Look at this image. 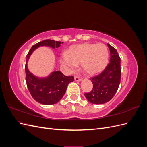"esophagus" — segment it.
Wrapping results in <instances>:
<instances>
[{
    "label": "esophagus",
    "mask_w": 147,
    "mask_h": 147,
    "mask_svg": "<svg viewBox=\"0 0 147 147\" xmlns=\"http://www.w3.org/2000/svg\"><path fill=\"white\" fill-rule=\"evenodd\" d=\"M74 79H75V81H76V82H81L82 80V78H80L77 77H75Z\"/></svg>",
    "instance_id": "34e87169"
}]
</instances>
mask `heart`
Instances as JSON below:
<instances>
[{"label": "heart", "mask_w": 147, "mask_h": 147, "mask_svg": "<svg viewBox=\"0 0 147 147\" xmlns=\"http://www.w3.org/2000/svg\"><path fill=\"white\" fill-rule=\"evenodd\" d=\"M109 51L104 43H83L71 46L61 53L60 64L67 74L76 70L81 63L82 69L88 75L101 72L109 63Z\"/></svg>", "instance_id": "b5f03b06"}]
</instances>
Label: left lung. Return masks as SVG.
<instances>
[{"mask_svg":"<svg viewBox=\"0 0 147 147\" xmlns=\"http://www.w3.org/2000/svg\"><path fill=\"white\" fill-rule=\"evenodd\" d=\"M110 63L100 74L91 78L92 90L85 93L87 100L94 104H102L110 101L117 92L121 79L120 57L116 49L110 44Z\"/></svg>","mask_w":147,"mask_h":147,"instance_id":"obj_1","label":"left lung"}]
</instances>
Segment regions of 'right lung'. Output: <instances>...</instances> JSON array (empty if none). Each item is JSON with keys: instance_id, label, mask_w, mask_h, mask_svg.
<instances>
[{"instance_id": "1", "label": "right lung", "mask_w": 147, "mask_h": 147, "mask_svg": "<svg viewBox=\"0 0 147 147\" xmlns=\"http://www.w3.org/2000/svg\"><path fill=\"white\" fill-rule=\"evenodd\" d=\"M61 43V42L53 40H45L33 45L26 56L25 71L27 86L31 96L40 104L52 105L57 103L63 98L67 85L74 80V78L73 76H65L59 71L52 72L47 77H37L29 71L28 61L32 53L38 47H48L55 49L58 48Z\"/></svg>"}]
</instances>
